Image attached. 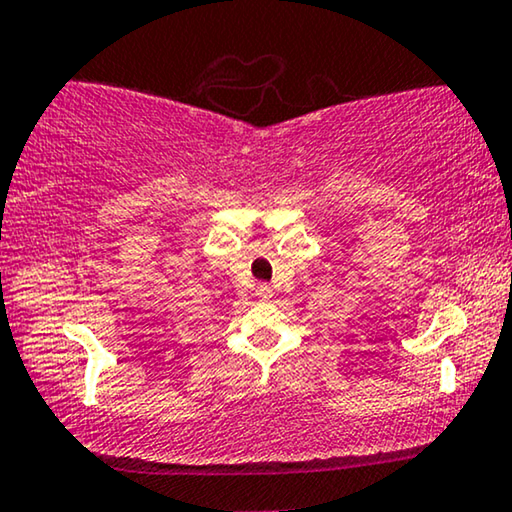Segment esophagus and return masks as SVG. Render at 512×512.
Returning <instances> with one entry per match:
<instances>
[{"label": "esophagus", "mask_w": 512, "mask_h": 512, "mask_svg": "<svg viewBox=\"0 0 512 512\" xmlns=\"http://www.w3.org/2000/svg\"><path fill=\"white\" fill-rule=\"evenodd\" d=\"M255 294H257V299H262V301H269L273 297V292H271L269 285H257L255 287Z\"/></svg>", "instance_id": "obj_1"}]
</instances>
